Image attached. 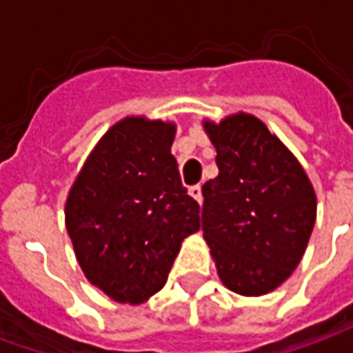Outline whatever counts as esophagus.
<instances>
[{
  "label": "esophagus",
  "mask_w": 353,
  "mask_h": 353,
  "mask_svg": "<svg viewBox=\"0 0 353 353\" xmlns=\"http://www.w3.org/2000/svg\"><path fill=\"white\" fill-rule=\"evenodd\" d=\"M189 194H191L192 199L196 200L199 204H202V187H200V185H192V187H189Z\"/></svg>",
  "instance_id": "1"
}]
</instances>
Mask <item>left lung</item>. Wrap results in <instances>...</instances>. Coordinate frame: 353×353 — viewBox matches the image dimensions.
Masks as SVG:
<instances>
[{"label": "left lung", "instance_id": "obj_1", "mask_svg": "<svg viewBox=\"0 0 353 353\" xmlns=\"http://www.w3.org/2000/svg\"><path fill=\"white\" fill-rule=\"evenodd\" d=\"M219 174L202 185V230L221 281L265 295L301 263L316 223V194L288 147L253 115L204 123Z\"/></svg>", "mask_w": 353, "mask_h": 353}]
</instances>
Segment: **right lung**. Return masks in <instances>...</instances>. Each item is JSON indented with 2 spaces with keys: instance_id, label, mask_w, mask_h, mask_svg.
<instances>
[{
  "instance_id": "1",
  "label": "right lung",
  "mask_w": 353,
  "mask_h": 353,
  "mask_svg": "<svg viewBox=\"0 0 353 353\" xmlns=\"http://www.w3.org/2000/svg\"><path fill=\"white\" fill-rule=\"evenodd\" d=\"M176 126L128 117L111 126L75 179L65 229L88 281L117 303L161 291L183 238L200 229L170 147Z\"/></svg>"
}]
</instances>
